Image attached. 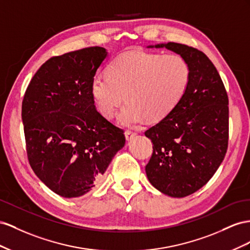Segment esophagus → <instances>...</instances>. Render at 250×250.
<instances>
[{"instance_id": "1", "label": "esophagus", "mask_w": 250, "mask_h": 250, "mask_svg": "<svg viewBox=\"0 0 250 250\" xmlns=\"http://www.w3.org/2000/svg\"><path fill=\"white\" fill-rule=\"evenodd\" d=\"M125 139L127 140V141H131L135 136H136V133L135 132H131V131H125Z\"/></svg>"}]
</instances>
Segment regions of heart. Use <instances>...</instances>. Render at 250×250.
<instances>
[{
    "instance_id": "obj_1",
    "label": "heart",
    "mask_w": 250,
    "mask_h": 250,
    "mask_svg": "<svg viewBox=\"0 0 250 250\" xmlns=\"http://www.w3.org/2000/svg\"><path fill=\"white\" fill-rule=\"evenodd\" d=\"M190 81V68L182 56L149 52H125L110 63L108 73L97 72L91 92L98 110L112 117L124 93L126 102L118 121L134 126L147 119L160 121L180 104Z\"/></svg>"
}]
</instances>
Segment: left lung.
<instances>
[{
  "mask_svg": "<svg viewBox=\"0 0 250 250\" xmlns=\"http://www.w3.org/2000/svg\"><path fill=\"white\" fill-rule=\"evenodd\" d=\"M167 48L187 61V93L167 117L146 131L153 154L146 167L148 181L165 195L182 198L209 181L228 146V96L216 67L202 51L178 42Z\"/></svg>",
  "mask_w": 250,
  "mask_h": 250,
  "instance_id": "obj_1",
  "label": "left lung"
}]
</instances>
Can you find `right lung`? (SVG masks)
I'll list each match as a JSON object with an SVG mask.
<instances>
[{
    "label": "right lung",
    "mask_w": 250,
    "mask_h": 250,
    "mask_svg": "<svg viewBox=\"0 0 250 250\" xmlns=\"http://www.w3.org/2000/svg\"><path fill=\"white\" fill-rule=\"evenodd\" d=\"M103 47L54 56L42 63L25 92L26 151L40 180L63 198L97 188L125 144L124 131L99 113L92 78L105 60Z\"/></svg>",
    "instance_id": "add662e5"
}]
</instances>
